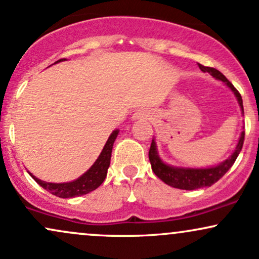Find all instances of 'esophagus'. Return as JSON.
<instances>
[{
  "label": "esophagus",
  "mask_w": 259,
  "mask_h": 259,
  "mask_svg": "<svg viewBox=\"0 0 259 259\" xmlns=\"http://www.w3.org/2000/svg\"><path fill=\"white\" fill-rule=\"evenodd\" d=\"M150 117V113H147V111H138L135 114L133 115L134 119L139 120V119H147Z\"/></svg>",
  "instance_id": "1"
}]
</instances>
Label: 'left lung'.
Masks as SVG:
<instances>
[{
	"mask_svg": "<svg viewBox=\"0 0 259 259\" xmlns=\"http://www.w3.org/2000/svg\"><path fill=\"white\" fill-rule=\"evenodd\" d=\"M198 67H200L202 72L209 73L210 75L214 76L215 79L224 81L225 84L233 90L237 101H239V105L241 107L243 112L242 97L241 95H240V92L234 88V85L231 84V82L229 81V80L225 78L219 70H217L215 68L204 67V65L202 64H198ZM243 141H245V133L242 132L241 136H240L239 144H237L236 148H235V152L231 154L227 160H224V162L221 163L219 165H217L214 168L181 169V168H174V167H170V165L164 164V163L159 159L158 154H157L154 140H152V144H151L150 152H148V158H150L151 165H152L153 173L156 174L160 180L164 181L167 185L177 187V189H181V190H196V189H201V187L213 185V184L217 183V181L221 179L223 175L227 173L229 169L231 168V165L234 164L235 160H236L237 156H239L240 151H241V148L243 146Z\"/></svg>",
	"mask_w": 259,
	"mask_h": 259,
	"instance_id": "obj_1",
	"label": "left lung"
}]
</instances>
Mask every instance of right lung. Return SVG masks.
I'll return each instance as SVG.
<instances>
[{
    "mask_svg": "<svg viewBox=\"0 0 259 259\" xmlns=\"http://www.w3.org/2000/svg\"><path fill=\"white\" fill-rule=\"evenodd\" d=\"M64 58L59 59L57 62L63 61ZM56 62V63H57ZM118 135V130L113 132L109 136V139L107 140L105 147H103L102 152H101L100 157L97 158L96 162L94 163V165L86 171L85 174H82L79 179L72 181V183H64V184H52V183H46V181H41L37 178H35L31 173H29L34 178V180L36 181L40 186H42L45 190H47L49 192H51L52 195L58 196L62 198H70V197H76V196L86 195L89 192L94 191L99 187L101 184L103 183L106 179L107 170H108L109 163H111V156H112V148L113 144H114V140Z\"/></svg>",
    "mask_w": 259,
    "mask_h": 259,
    "instance_id": "right-lung-1",
    "label": "right lung"
}]
</instances>
